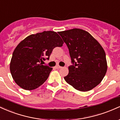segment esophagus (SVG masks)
<instances>
[{"label": "esophagus", "mask_w": 120, "mask_h": 120, "mask_svg": "<svg viewBox=\"0 0 120 120\" xmlns=\"http://www.w3.org/2000/svg\"><path fill=\"white\" fill-rule=\"evenodd\" d=\"M55 67H56V69H61V68H62V67H60V66H59V65H56Z\"/></svg>", "instance_id": "obj_1"}]
</instances>
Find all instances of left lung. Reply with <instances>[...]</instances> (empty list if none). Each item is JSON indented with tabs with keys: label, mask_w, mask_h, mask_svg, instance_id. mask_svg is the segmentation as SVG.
Listing matches in <instances>:
<instances>
[{
	"label": "left lung",
	"mask_w": 120,
	"mask_h": 120,
	"mask_svg": "<svg viewBox=\"0 0 120 120\" xmlns=\"http://www.w3.org/2000/svg\"><path fill=\"white\" fill-rule=\"evenodd\" d=\"M72 65L64 79L76 90L88 91L98 85L107 70L104 49L90 33L79 29L60 31Z\"/></svg>",
	"instance_id": "8db88e82"
}]
</instances>
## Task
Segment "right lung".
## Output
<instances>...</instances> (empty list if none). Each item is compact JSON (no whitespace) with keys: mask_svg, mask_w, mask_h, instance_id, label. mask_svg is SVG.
<instances>
[{"mask_svg":"<svg viewBox=\"0 0 120 120\" xmlns=\"http://www.w3.org/2000/svg\"><path fill=\"white\" fill-rule=\"evenodd\" d=\"M63 42L57 33L45 31L31 34L22 41L14 50L10 71L15 82L22 89L32 90L47 80L52 68L42 65L49 60L52 50Z\"/></svg>","mask_w":120,"mask_h":120,"instance_id":"1","label":"right lung"}]
</instances>
